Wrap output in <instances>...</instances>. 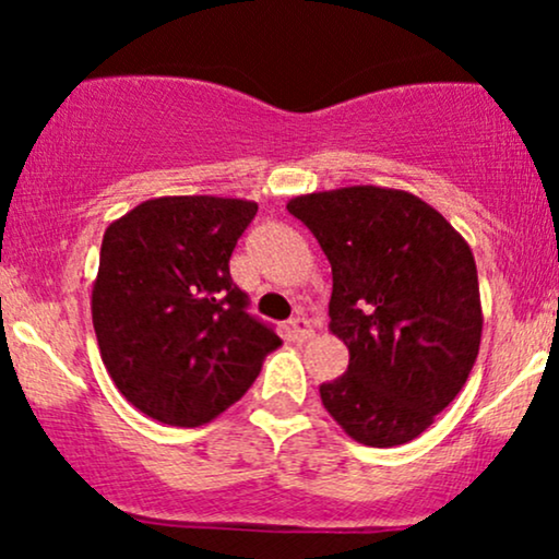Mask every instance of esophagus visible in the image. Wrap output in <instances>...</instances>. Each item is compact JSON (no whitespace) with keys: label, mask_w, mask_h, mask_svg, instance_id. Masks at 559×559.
<instances>
[{"label":"esophagus","mask_w":559,"mask_h":559,"mask_svg":"<svg viewBox=\"0 0 559 559\" xmlns=\"http://www.w3.org/2000/svg\"><path fill=\"white\" fill-rule=\"evenodd\" d=\"M288 333H292L294 342H307V338H312L316 333H312V325L307 318H294L292 323H288Z\"/></svg>","instance_id":"obj_1"}]
</instances>
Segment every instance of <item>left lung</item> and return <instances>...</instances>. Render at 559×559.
<instances>
[{"label":"left lung","instance_id":"obj_1","mask_svg":"<svg viewBox=\"0 0 559 559\" xmlns=\"http://www.w3.org/2000/svg\"><path fill=\"white\" fill-rule=\"evenodd\" d=\"M331 262L329 331L349 368L320 386L346 436L400 447L431 426L471 376L484 312L471 247L439 210L386 186L288 199Z\"/></svg>","mask_w":559,"mask_h":559}]
</instances>
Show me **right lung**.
<instances>
[{
    "label": "right lung",
    "mask_w": 559,
    "mask_h": 559,
    "mask_svg": "<svg viewBox=\"0 0 559 559\" xmlns=\"http://www.w3.org/2000/svg\"><path fill=\"white\" fill-rule=\"evenodd\" d=\"M258 202L157 197L105 230L92 320L107 373L133 407L197 428L239 402L281 338L230 281Z\"/></svg>",
    "instance_id": "1"
}]
</instances>
